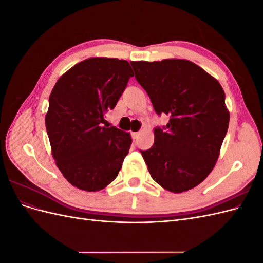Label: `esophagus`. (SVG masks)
<instances>
[{"instance_id":"obj_1","label":"esophagus","mask_w":263,"mask_h":263,"mask_svg":"<svg viewBox=\"0 0 263 263\" xmlns=\"http://www.w3.org/2000/svg\"><path fill=\"white\" fill-rule=\"evenodd\" d=\"M139 135H140L139 132H137V133L132 132V137H133V139H137V138L139 137Z\"/></svg>"}]
</instances>
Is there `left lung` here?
Listing matches in <instances>:
<instances>
[{
  "label": "left lung",
  "instance_id": "8db88e82",
  "mask_svg": "<svg viewBox=\"0 0 263 263\" xmlns=\"http://www.w3.org/2000/svg\"><path fill=\"white\" fill-rule=\"evenodd\" d=\"M130 65L155 112L170 117L166 126L155 128L153 147L140 150L151 178L173 193L195 187L213 170L228 129L224 90L189 60Z\"/></svg>",
  "mask_w": 263,
  "mask_h": 263
}]
</instances>
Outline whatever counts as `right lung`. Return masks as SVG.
Segmentation results:
<instances>
[{"label": "right lung", "instance_id": "right-lung-1", "mask_svg": "<svg viewBox=\"0 0 263 263\" xmlns=\"http://www.w3.org/2000/svg\"><path fill=\"white\" fill-rule=\"evenodd\" d=\"M130 77L128 61L90 58L77 63L53 86L46 129L55 164L78 189L97 192L114 181L122 168L130 134L102 124Z\"/></svg>", "mask_w": 263, "mask_h": 263}]
</instances>
